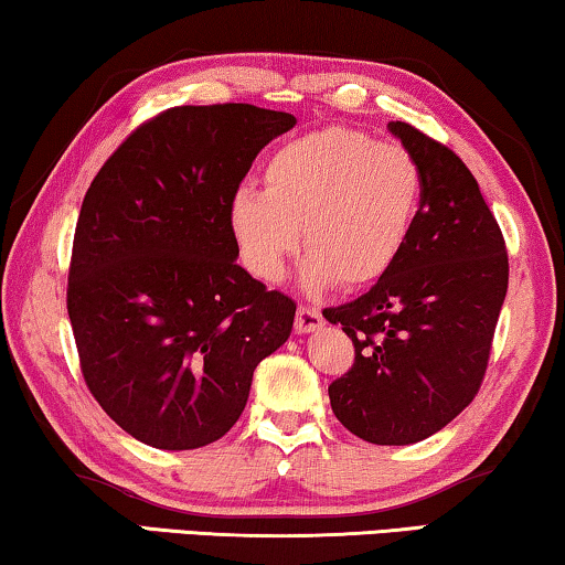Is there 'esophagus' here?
<instances>
[{
	"label": "esophagus",
	"instance_id": "obj_1",
	"mask_svg": "<svg viewBox=\"0 0 565 565\" xmlns=\"http://www.w3.org/2000/svg\"><path fill=\"white\" fill-rule=\"evenodd\" d=\"M318 329H323V316L321 310L316 308H308V306H300L298 308V316H296V331L298 333H313Z\"/></svg>",
	"mask_w": 565,
	"mask_h": 565
}]
</instances>
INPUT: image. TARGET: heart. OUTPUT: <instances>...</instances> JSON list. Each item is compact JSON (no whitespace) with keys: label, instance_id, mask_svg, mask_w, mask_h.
<instances>
[{"label":"heart","instance_id":"1","mask_svg":"<svg viewBox=\"0 0 565 565\" xmlns=\"http://www.w3.org/2000/svg\"><path fill=\"white\" fill-rule=\"evenodd\" d=\"M263 181L265 191L239 185L228 195V232L242 263L267 282L280 280L302 239L308 290L377 282L403 257L423 206L415 154L347 127L282 142L265 160Z\"/></svg>","mask_w":565,"mask_h":565}]
</instances>
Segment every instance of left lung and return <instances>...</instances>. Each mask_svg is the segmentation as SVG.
<instances>
[{"mask_svg":"<svg viewBox=\"0 0 565 565\" xmlns=\"http://www.w3.org/2000/svg\"><path fill=\"white\" fill-rule=\"evenodd\" d=\"M387 129L423 170L411 242L362 298L323 310L354 341V366L329 387L333 415L377 446L446 428L484 380L510 280L507 249L459 154L405 121Z\"/></svg>","mask_w":565,"mask_h":565,"instance_id":"left-lung-1","label":"left lung"}]
</instances>
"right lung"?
<instances>
[{
	"mask_svg": "<svg viewBox=\"0 0 565 565\" xmlns=\"http://www.w3.org/2000/svg\"><path fill=\"white\" fill-rule=\"evenodd\" d=\"M296 127L252 104L175 106L104 162L81 206L68 316L104 413L162 451L214 444L296 302L236 265L226 203L257 152Z\"/></svg>",
	"mask_w": 565,
	"mask_h": 565,
	"instance_id": "add662e5",
	"label": "right lung"
}]
</instances>
